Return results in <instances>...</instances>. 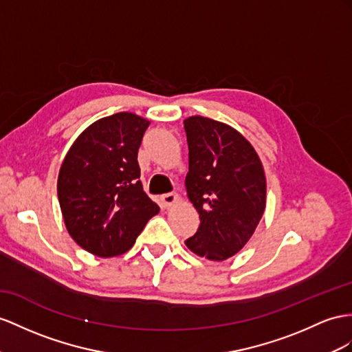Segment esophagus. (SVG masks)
Here are the masks:
<instances>
[{
    "label": "esophagus",
    "mask_w": 352,
    "mask_h": 352,
    "mask_svg": "<svg viewBox=\"0 0 352 352\" xmlns=\"http://www.w3.org/2000/svg\"><path fill=\"white\" fill-rule=\"evenodd\" d=\"M160 201H162V205H164V208H169V206H173L178 201V195L177 193H165L160 196Z\"/></svg>",
    "instance_id": "1"
}]
</instances>
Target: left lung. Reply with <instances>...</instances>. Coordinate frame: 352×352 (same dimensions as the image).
I'll list each match as a JSON object with an SVG mask.
<instances>
[{
    "label": "left lung",
    "mask_w": 352,
    "mask_h": 352,
    "mask_svg": "<svg viewBox=\"0 0 352 352\" xmlns=\"http://www.w3.org/2000/svg\"><path fill=\"white\" fill-rule=\"evenodd\" d=\"M187 196L201 224L186 241L195 254L221 262L253 236L266 206V178L253 146L232 126L202 116L184 120Z\"/></svg>",
    "instance_id": "obj_1"
}]
</instances>
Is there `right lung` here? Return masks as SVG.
Masks as SVG:
<instances>
[{
	"instance_id": "1",
	"label": "right lung",
	"mask_w": 352,
	"mask_h": 352,
	"mask_svg": "<svg viewBox=\"0 0 352 352\" xmlns=\"http://www.w3.org/2000/svg\"><path fill=\"white\" fill-rule=\"evenodd\" d=\"M148 124L126 111L99 119L62 162L58 197L67 230L95 256L126 253L159 212L140 179L138 148Z\"/></svg>"
}]
</instances>
